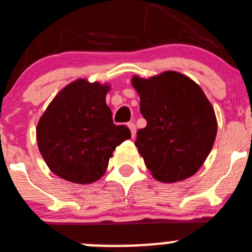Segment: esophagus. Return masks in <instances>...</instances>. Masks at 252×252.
<instances>
[{
    "instance_id": "1",
    "label": "esophagus",
    "mask_w": 252,
    "mask_h": 252,
    "mask_svg": "<svg viewBox=\"0 0 252 252\" xmlns=\"http://www.w3.org/2000/svg\"><path fill=\"white\" fill-rule=\"evenodd\" d=\"M128 127H129V129H131L132 137L136 136V125H134L133 123H128Z\"/></svg>"
}]
</instances>
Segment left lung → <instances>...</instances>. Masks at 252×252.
Masks as SVG:
<instances>
[{
  "label": "left lung",
  "instance_id": "1",
  "mask_svg": "<svg viewBox=\"0 0 252 252\" xmlns=\"http://www.w3.org/2000/svg\"><path fill=\"white\" fill-rule=\"evenodd\" d=\"M147 126L134 144L152 175L163 183L192 176L205 163L217 134L210 100L192 79L166 71L149 79L133 77Z\"/></svg>",
  "mask_w": 252,
  "mask_h": 252
}]
</instances>
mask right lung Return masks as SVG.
<instances>
[{"mask_svg": "<svg viewBox=\"0 0 252 252\" xmlns=\"http://www.w3.org/2000/svg\"><path fill=\"white\" fill-rule=\"evenodd\" d=\"M108 86L77 79L64 87L42 114L36 141L54 174L76 184L99 180L119 144L131 137L125 125H115L106 105Z\"/></svg>", "mask_w": 252, "mask_h": 252, "instance_id": "add662e5", "label": "right lung"}]
</instances>
